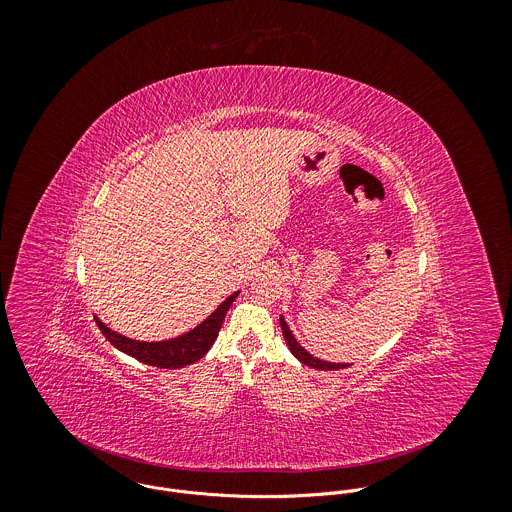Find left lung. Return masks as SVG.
Listing matches in <instances>:
<instances>
[{"mask_svg": "<svg viewBox=\"0 0 512 512\" xmlns=\"http://www.w3.org/2000/svg\"><path fill=\"white\" fill-rule=\"evenodd\" d=\"M280 326H282V334H284V340H286L290 352H292L302 364L312 366V368H318V370H338V368L350 366V364H334V362H326V360L314 358L310 352H306V350L296 342V338L292 336V332H290V328H288V324H286V320H284L282 316H280Z\"/></svg>", "mask_w": 512, "mask_h": 512, "instance_id": "obj_1", "label": "left lung"}]
</instances>
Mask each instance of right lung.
<instances>
[{
    "label": "right lung",
    "instance_id": "obj_1",
    "mask_svg": "<svg viewBox=\"0 0 512 512\" xmlns=\"http://www.w3.org/2000/svg\"><path fill=\"white\" fill-rule=\"evenodd\" d=\"M236 296H238V292L230 294L202 324H198L194 330H190L178 338H172V340L140 342V340H132V338H126V336L110 330L98 318H96V324L102 330V334L108 338V342L114 344L118 350L126 352L128 356H132L144 364L158 366V368H184V366L200 360L212 348V344L218 338V332L222 328V322L226 318V312L232 306V302L236 300Z\"/></svg>",
    "mask_w": 512,
    "mask_h": 512
}]
</instances>
